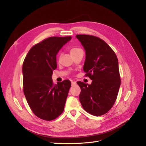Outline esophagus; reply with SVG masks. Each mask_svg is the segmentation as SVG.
<instances>
[{"instance_id": "34e87169", "label": "esophagus", "mask_w": 146, "mask_h": 146, "mask_svg": "<svg viewBox=\"0 0 146 146\" xmlns=\"http://www.w3.org/2000/svg\"><path fill=\"white\" fill-rule=\"evenodd\" d=\"M76 82H74V81H71V85H72V86H74V85H76Z\"/></svg>"}]
</instances>
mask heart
Wrapping results in <instances>:
<instances>
[{"label": "heart", "mask_w": 146, "mask_h": 146, "mask_svg": "<svg viewBox=\"0 0 146 146\" xmlns=\"http://www.w3.org/2000/svg\"><path fill=\"white\" fill-rule=\"evenodd\" d=\"M80 50H81L80 48H75V47L74 48H72L71 49H70V54H74V53Z\"/></svg>", "instance_id": "heart-1"}]
</instances>
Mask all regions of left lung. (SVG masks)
I'll return each instance as SVG.
<instances>
[{"instance_id":"obj_1","label":"left lung","mask_w":146,"mask_h":146,"mask_svg":"<svg viewBox=\"0 0 146 146\" xmlns=\"http://www.w3.org/2000/svg\"><path fill=\"white\" fill-rule=\"evenodd\" d=\"M85 50L83 70L92 83L77 82L79 99L83 109L99 116L107 113L116 100L121 85L118 60L115 53L102 39L88 35H77Z\"/></svg>"}]
</instances>
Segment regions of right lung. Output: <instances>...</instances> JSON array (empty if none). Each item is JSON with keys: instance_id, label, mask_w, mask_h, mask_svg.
I'll use <instances>...</instances> for the list:
<instances>
[{"instance_id": "add662e5", "label": "right lung", "mask_w": 146, "mask_h": 146, "mask_svg": "<svg viewBox=\"0 0 146 146\" xmlns=\"http://www.w3.org/2000/svg\"><path fill=\"white\" fill-rule=\"evenodd\" d=\"M71 38H47L31 48L24 60V95L33 113L44 120H54L64 111L71 83L65 80L54 85L52 76L57 67V54Z\"/></svg>"}]
</instances>
